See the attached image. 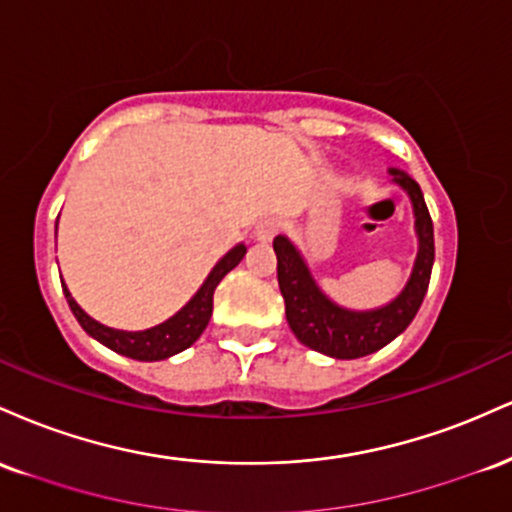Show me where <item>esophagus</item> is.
<instances>
[{
	"label": "esophagus",
	"instance_id": "1",
	"mask_svg": "<svg viewBox=\"0 0 512 512\" xmlns=\"http://www.w3.org/2000/svg\"><path fill=\"white\" fill-rule=\"evenodd\" d=\"M276 233H279V223H276L274 219H264L255 226V238L260 240V243H269Z\"/></svg>",
	"mask_w": 512,
	"mask_h": 512
}]
</instances>
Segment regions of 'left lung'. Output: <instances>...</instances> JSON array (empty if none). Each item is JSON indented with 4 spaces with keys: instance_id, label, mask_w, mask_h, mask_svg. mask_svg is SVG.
Wrapping results in <instances>:
<instances>
[{
    "instance_id": "obj_1",
    "label": "left lung",
    "mask_w": 512,
    "mask_h": 512,
    "mask_svg": "<svg viewBox=\"0 0 512 512\" xmlns=\"http://www.w3.org/2000/svg\"><path fill=\"white\" fill-rule=\"evenodd\" d=\"M392 182H397L414 207V228L419 238L414 269L402 293L383 308L349 310L337 305L315 284L308 264L296 245L286 236L274 238L276 279L286 303V320L298 342L308 349L332 358H361L383 349L411 325L428 291L433 257V221L428 214L419 182L404 170L390 168Z\"/></svg>"
}]
</instances>
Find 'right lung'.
<instances>
[{
	"mask_svg": "<svg viewBox=\"0 0 512 512\" xmlns=\"http://www.w3.org/2000/svg\"><path fill=\"white\" fill-rule=\"evenodd\" d=\"M245 252H248V248H245L243 243H238L236 248L228 250L226 255L216 262V267L209 272L207 281L202 284V289L192 296V301L187 303L185 308H180L178 313L168 317V320L161 322V325L151 327V330H142V332L113 330V327L101 325V322H96L91 315H86L84 310L79 308V303L74 301L67 286L62 284V289L74 317L93 339H98L103 346L117 351V354L137 358V361H163V358L180 354V351H185L187 346L195 344L199 334L207 330L211 310H214L216 286H219V281L231 272L233 267H238V262L243 260Z\"/></svg>",
	"mask_w": 512,
	"mask_h": 512,
	"instance_id": "1",
	"label": "right lung"
}]
</instances>
